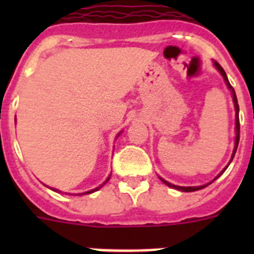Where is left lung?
<instances>
[{"label": "left lung", "mask_w": 254, "mask_h": 254, "mask_svg": "<svg viewBox=\"0 0 254 254\" xmlns=\"http://www.w3.org/2000/svg\"><path fill=\"white\" fill-rule=\"evenodd\" d=\"M214 64H215V67H216V68L219 69V72L221 73V75H223V77H224V80H225L226 85H228V87H229V89H230V91H232V95H233V102H234V107H235V132H237V136H235V146H234V150H233L232 159H230V161H229V164H230V163H232L233 158H234L235 151H237V149H238V143H239V131H241V125H239V105H238L237 95H235V91H234V89H233V86H232V85H230V82H229V80H228V77H226V73H225V71H224V68H223V67H221V66H220V64H217V62H214ZM229 164H228V165H226V168L229 167ZM226 168H225V169L223 170V172L220 173L219 176H217L216 178H215V179H217V178H219V177L221 176V174H223L224 172H225V170H226ZM160 179H161V181L164 182V183H165V185H167V186H169L170 188H174V190H182V192H193V190H202V188L207 187V186L210 185V183H211V182H210V183H207V185L198 186V187H179V186L170 185L169 182L164 181L163 178H160ZM215 179H214V181H215ZM214 181H212V182H214Z\"/></svg>", "instance_id": "1"}]
</instances>
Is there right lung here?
<instances>
[{"label":"right lung","instance_id":"right-lung-1","mask_svg":"<svg viewBox=\"0 0 254 254\" xmlns=\"http://www.w3.org/2000/svg\"><path fill=\"white\" fill-rule=\"evenodd\" d=\"M118 136H120V133H118ZM109 178H111V174H109V177H108V178L105 179V182H104V183H103V185H100L99 187H96V188H94V190H87V192H84V193H80V194H89V193H93V192H95V190H100V188H102L103 186H104L105 183H107L108 181H109Z\"/></svg>","mask_w":254,"mask_h":254}]
</instances>
